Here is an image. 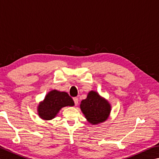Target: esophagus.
I'll return each mask as SVG.
<instances>
[{
	"instance_id": "34e87169",
	"label": "esophagus",
	"mask_w": 159,
	"mask_h": 159,
	"mask_svg": "<svg viewBox=\"0 0 159 159\" xmlns=\"http://www.w3.org/2000/svg\"><path fill=\"white\" fill-rule=\"evenodd\" d=\"M74 103H75V105H78V103H79V99H78L77 97H74Z\"/></svg>"
}]
</instances>
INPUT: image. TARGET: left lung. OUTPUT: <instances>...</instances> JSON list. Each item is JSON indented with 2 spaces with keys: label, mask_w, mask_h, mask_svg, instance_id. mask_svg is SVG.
Returning a JSON list of instances; mask_svg holds the SVG:
<instances>
[{
  "label": "left lung",
  "mask_w": 159,
  "mask_h": 159,
  "mask_svg": "<svg viewBox=\"0 0 159 159\" xmlns=\"http://www.w3.org/2000/svg\"><path fill=\"white\" fill-rule=\"evenodd\" d=\"M80 108L85 117L92 125L105 122L111 111V106L107 100L95 91H90L87 98L81 101Z\"/></svg>",
  "instance_id": "8db88e82"
}]
</instances>
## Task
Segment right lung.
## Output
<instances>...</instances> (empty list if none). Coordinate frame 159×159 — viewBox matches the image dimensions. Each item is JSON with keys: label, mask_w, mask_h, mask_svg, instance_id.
I'll use <instances>...</instances> for the list:
<instances>
[{"label": "right lung", "mask_w": 159, "mask_h": 159, "mask_svg": "<svg viewBox=\"0 0 159 159\" xmlns=\"http://www.w3.org/2000/svg\"><path fill=\"white\" fill-rule=\"evenodd\" d=\"M68 106H74V101L70 95L65 92L53 89L46 95L43 102L39 103L37 112L40 118L51 120L56 116L60 109Z\"/></svg>", "instance_id": "obj_1"}]
</instances>
